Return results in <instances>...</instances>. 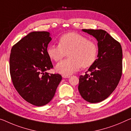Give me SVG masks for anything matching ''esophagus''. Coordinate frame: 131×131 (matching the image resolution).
<instances>
[{"label":"esophagus","instance_id":"esophagus-1","mask_svg":"<svg viewBox=\"0 0 131 131\" xmlns=\"http://www.w3.org/2000/svg\"><path fill=\"white\" fill-rule=\"evenodd\" d=\"M62 77L64 78H70V75H62Z\"/></svg>","mask_w":131,"mask_h":131}]
</instances>
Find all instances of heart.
I'll return each mask as SVG.
<instances>
[{
	"label": "heart",
	"mask_w": 131,
	"mask_h": 131,
	"mask_svg": "<svg viewBox=\"0 0 131 131\" xmlns=\"http://www.w3.org/2000/svg\"><path fill=\"white\" fill-rule=\"evenodd\" d=\"M49 57L57 61L68 53V59L63 60L56 66V71L63 75H69L77 71L82 66H91L95 61L98 47L95 42L75 32L61 36L59 45H50L47 50Z\"/></svg>",
	"instance_id": "heart-1"
}]
</instances>
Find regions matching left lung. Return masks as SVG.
Listing matches in <instances>:
<instances>
[{
	"label": "left lung",
	"mask_w": 131,
	"mask_h": 131,
	"mask_svg": "<svg viewBox=\"0 0 131 131\" xmlns=\"http://www.w3.org/2000/svg\"><path fill=\"white\" fill-rule=\"evenodd\" d=\"M98 41L97 59L88 68L90 74L80 75L78 91L84 100L97 103L107 98L122 75V50L120 43L101 29H82ZM87 71V72H88Z\"/></svg>",
	"instance_id": "1"
}]
</instances>
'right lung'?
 I'll list each match as a JSON object with an SVG mask.
<instances>
[{"instance_id": "right-lung-1", "label": "right lung", "mask_w": 131, "mask_h": 131, "mask_svg": "<svg viewBox=\"0 0 131 131\" xmlns=\"http://www.w3.org/2000/svg\"><path fill=\"white\" fill-rule=\"evenodd\" d=\"M47 31H33L14 45L10 56V72L13 85L20 96L37 106L53 98L62 77L46 72L53 67L47 54L51 40Z\"/></svg>"}]
</instances>
